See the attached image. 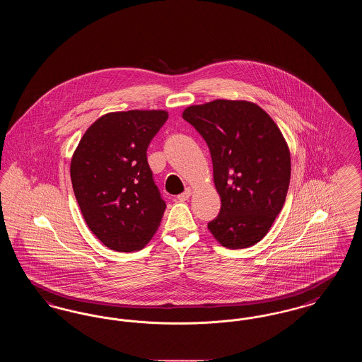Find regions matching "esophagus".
Returning a JSON list of instances; mask_svg holds the SVG:
<instances>
[{
    "label": "esophagus",
    "mask_w": 362,
    "mask_h": 362,
    "mask_svg": "<svg viewBox=\"0 0 362 362\" xmlns=\"http://www.w3.org/2000/svg\"><path fill=\"white\" fill-rule=\"evenodd\" d=\"M191 197V189H185V192H182L180 195H177V201H187Z\"/></svg>",
    "instance_id": "esophagus-1"
}]
</instances>
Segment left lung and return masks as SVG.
<instances>
[{
    "mask_svg": "<svg viewBox=\"0 0 362 362\" xmlns=\"http://www.w3.org/2000/svg\"><path fill=\"white\" fill-rule=\"evenodd\" d=\"M183 119L206 141L221 197L209 230L230 250L257 244L279 214L291 182V152L276 122L255 103L225 99L189 105Z\"/></svg>",
    "mask_w": 362,
    "mask_h": 362,
    "instance_id": "1",
    "label": "left lung"
}]
</instances>
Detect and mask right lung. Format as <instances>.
<instances>
[{
    "mask_svg": "<svg viewBox=\"0 0 362 362\" xmlns=\"http://www.w3.org/2000/svg\"><path fill=\"white\" fill-rule=\"evenodd\" d=\"M167 119L163 110L105 114L73 153L70 177L78 206L88 228L114 251L141 250L161 223L165 202L146 149Z\"/></svg>",
    "mask_w": 362,
    "mask_h": 362,
    "instance_id": "right-lung-1",
    "label": "right lung"
}]
</instances>
